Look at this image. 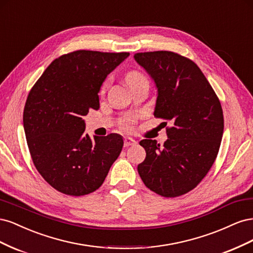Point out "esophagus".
Returning a JSON list of instances; mask_svg holds the SVG:
<instances>
[{"instance_id":"obj_1","label":"esophagus","mask_w":253,"mask_h":253,"mask_svg":"<svg viewBox=\"0 0 253 253\" xmlns=\"http://www.w3.org/2000/svg\"><path fill=\"white\" fill-rule=\"evenodd\" d=\"M124 141H125V147H129V145L136 144V141L133 138H131V137H125Z\"/></svg>"}]
</instances>
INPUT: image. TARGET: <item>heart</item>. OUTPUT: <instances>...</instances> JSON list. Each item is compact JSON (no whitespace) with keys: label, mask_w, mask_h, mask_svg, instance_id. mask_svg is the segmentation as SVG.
Returning <instances> with one entry per match:
<instances>
[{"label":"heart","mask_w":253,"mask_h":253,"mask_svg":"<svg viewBox=\"0 0 253 253\" xmlns=\"http://www.w3.org/2000/svg\"><path fill=\"white\" fill-rule=\"evenodd\" d=\"M145 78L143 77V75H141L139 72H136V71H133V72H129L126 74V83L128 84V85H131V84L133 83H136V82H139L141 80H144ZM108 86V81H105L103 83L102 85V88H101V91H104L105 87ZM137 119V116L136 115H127V116L124 117L121 120V126L125 127V128H131L133 126V125L135 124V121Z\"/></svg>","instance_id":"heart-1"}]
</instances>
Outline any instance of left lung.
<instances>
[{
    "label": "left lung",
    "instance_id": "left-lung-1",
    "mask_svg": "<svg viewBox=\"0 0 253 253\" xmlns=\"http://www.w3.org/2000/svg\"><path fill=\"white\" fill-rule=\"evenodd\" d=\"M134 58L156 84L154 116L172 125L163 148L156 140L139 142L147 155L137 170L156 194L183 195L203 180L216 159L224 132L219 99L201 68L179 53L148 51Z\"/></svg>",
    "mask_w": 253,
    "mask_h": 253
}]
</instances>
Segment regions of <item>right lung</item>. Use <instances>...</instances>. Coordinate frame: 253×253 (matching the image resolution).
<instances>
[{
	"mask_svg": "<svg viewBox=\"0 0 253 253\" xmlns=\"http://www.w3.org/2000/svg\"><path fill=\"white\" fill-rule=\"evenodd\" d=\"M128 52L76 50L60 56L30 89L23 125L36 169L61 193L82 196L100 187L120 154L118 134L84 135L83 117L99 109L106 76Z\"/></svg>",
	"mask_w": 253,
	"mask_h": 253,
	"instance_id": "1",
	"label": "right lung"
}]
</instances>
